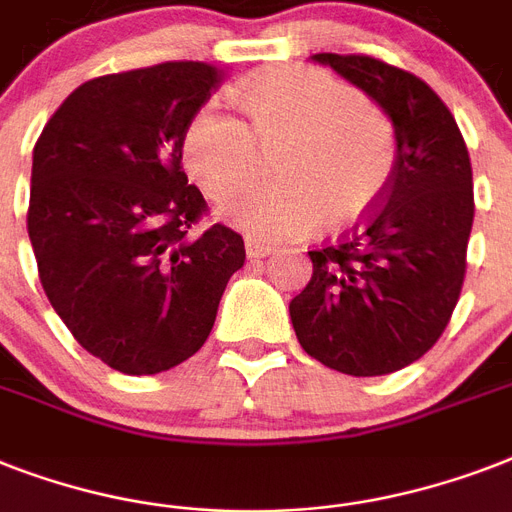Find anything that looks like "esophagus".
I'll return each instance as SVG.
<instances>
[{
	"instance_id": "1",
	"label": "esophagus",
	"mask_w": 512,
	"mask_h": 512,
	"mask_svg": "<svg viewBox=\"0 0 512 512\" xmlns=\"http://www.w3.org/2000/svg\"><path fill=\"white\" fill-rule=\"evenodd\" d=\"M244 252H247L249 260H260V257L271 255V247H268V244H263V241H257V239H252V236H247V239H244Z\"/></svg>"
}]
</instances>
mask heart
<instances>
[{
	"label": "heart",
	"instance_id": "1",
	"mask_svg": "<svg viewBox=\"0 0 512 512\" xmlns=\"http://www.w3.org/2000/svg\"><path fill=\"white\" fill-rule=\"evenodd\" d=\"M252 127L223 103H204L183 135V159L209 196H228L260 170V148L279 151L276 185L223 204V217L257 239H303L327 215L353 223L372 212L396 170L393 124L364 95L319 68H281L244 90Z\"/></svg>",
	"mask_w": 512,
	"mask_h": 512
}]
</instances>
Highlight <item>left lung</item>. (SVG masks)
<instances>
[{
  "instance_id": "left-lung-1",
  "label": "left lung",
  "mask_w": 512,
  "mask_h": 512,
  "mask_svg": "<svg viewBox=\"0 0 512 512\" xmlns=\"http://www.w3.org/2000/svg\"><path fill=\"white\" fill-rule=\"evenodd\" d=\"M311 60L388 114L396 170L364 223L308 252L313 276L289 303L292 327L329 369L398 372L436 345L460 300L476 212L468 146L444 100L404 68L335 52Z\"/></svg>"
}]
</instances>
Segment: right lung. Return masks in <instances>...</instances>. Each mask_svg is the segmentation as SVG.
Wrapping results in <instances>:
<instances>
[{"label":"right lung","instance_id":"obj_1","mask_svg":"<svg viewBox=\"0 0 512 512\" xmlns=\"http://www.w3.org/2000/svg\"><path fill=\"white\" fill-rule=\"evenodd\" d=\"M207 63H159L76 87L34 146L28 239L68 332L116 372L183 364L212 332L244 239L215 223L183 172L191 116L223 82Z\"/></svg>","mask_w":512,"mask_h":512}]
</instances>
